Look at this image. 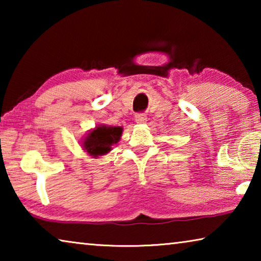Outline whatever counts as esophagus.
Returning a JSON list of instances; mask_svg holds the SVG:
<instances>
[{
    "label": "esophagus",
    "instance_id": "esophagus-1",
    "mask_svg": "<svg viewBox=\"0 0 261 261\" xmlns=\"http://www.w3.org/2000/svg\"><path fill=\"white\" fill-rule=\"evenodd\" d=\"M135 120L137 123H138V124H145V123L147 122V117H146V115H144V114H137L135 116Z\"/></svg>",
    "mask_w": 261,
    "mask_h": 261
}]
</instances>
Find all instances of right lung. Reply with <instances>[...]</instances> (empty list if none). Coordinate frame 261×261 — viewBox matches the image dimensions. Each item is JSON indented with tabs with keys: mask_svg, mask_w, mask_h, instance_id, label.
I'll use <instances>...</instances> for the list:
<instances>
[{
	"mask_svg": "<svg viewBox=\"0 0 261 261\" xmlns=\"http://www.w3.org/2000/svg\"><path fill=\"white\" fill-rule=\"evenodd\" d=\"M122 132V126L98 124L87 131L84 138H82L81 146L87 155L98 159L112 151L113 145L120 141Z\"/></svg>",
	"mask_w": 261,
	"mask_h": 261,
	"instance_id": "add662e5",
	"label": "right lung"
}]
</instances>
